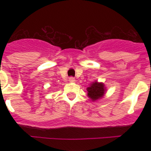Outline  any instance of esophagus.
<instances>
[{"mask_svg":"<svg viewBox=\"0 0 151 151\" xmlns=\"http://www.w3.org/2000/svg\"><path fill=\"white\" fill-rule=\"evenodd\" d=\"M68 81H69L70 83H74V82H75V79L72 77H69V79H68Z\"/></svg>","mask_w":151,"mask_h":151,"instance_id":"esophagus-1","label":"esophagus"}]
</instances>
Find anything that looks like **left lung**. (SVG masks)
I'll list each match as a JSON object with an SVG mask.
<instances>
[{"mask_svg":"<svg viewBox=\"0 0 151 151\" xmlns=\"http://www.w3.org/2000/svg\"><path fill=\"white\" fill-rule=\"evenodd\" d=\"M87 91H88V96L92 101H95L104 96V93H106V88L104 87V83L95 81L88 88H87Z\"/></svg>","mask_w":151,"mask_h":151,"instance_id":"8db88e82","label":"left lung"}]
</instances>
